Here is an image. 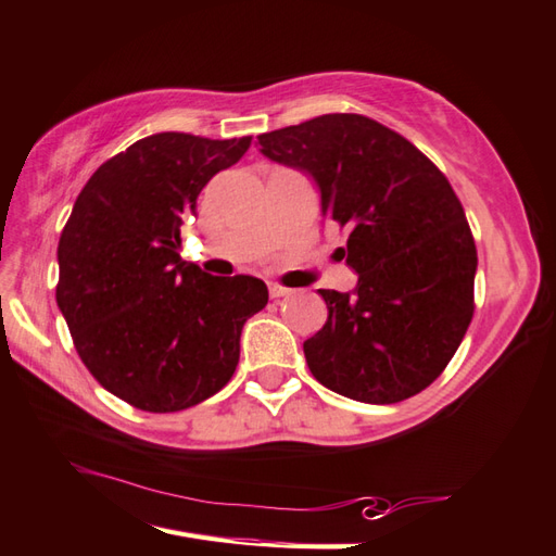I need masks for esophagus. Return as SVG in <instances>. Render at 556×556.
<instances>
[{
	"mask_svg": "<svg viewBox=\"0 0 556 556\" xmlns=\"http://www.w3.org/2000/svg\"><path fill=\"white\" fill-rule=\"evenodd\" d=\"M294 291L287 289V287H279V285H269V296L271 299H285V296H291Z\"/></svg>",
	"mask_w": 556,
	"mask_h": 556,
	"instance_id": "esophagus-1",
	"label": "esophagus"
}]
</instances>
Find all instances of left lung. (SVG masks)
Wrapping results in <instances>:
<instances>
[{
	"label": "left lung",
	"instance_id": "1",
	"mask_svg": "<svg viewBox=\"0 0 556 556\" xmlns=\"http://www.w3.org/2000/svg\"><path fill=\"white\" fill-rule=\"evenodd\" d=\"M271 163L308 175L323 218L348 228L352 291L318 289L328 320L304 342L311 375L362 403H396L447 367L473 313L477 245L447 177L359 114L257 136Z\"/></svg>",
	"mask_w": 556,
	"mask_h": 556
}]
</instances>
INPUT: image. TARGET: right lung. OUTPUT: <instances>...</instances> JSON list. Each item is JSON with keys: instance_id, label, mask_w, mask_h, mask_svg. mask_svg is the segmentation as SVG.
<instances>
[{"instance_id": "add662e5", "label": "right lung", "mask_w": 556, "mask_h": 556, "mask_svg": "<svg viewBox=\"0 0 556 556\" xmlns=\"http://www.w3.org/2000/svg\"><path fill=\"white\" fill-rule=\"evenodd\" d=\"M250 136L155 134L89 177L58 243V308L85 367L140 410L173 413L220 391L245 320L267 306L257 277H211L179 257L199 191Z\"/></svg>"}]
</instances>
